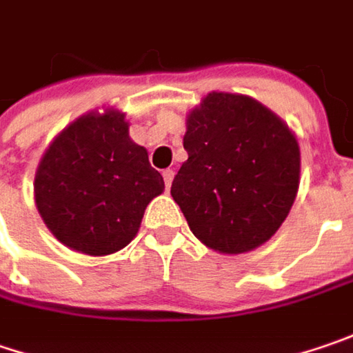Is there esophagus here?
<instances>
[{
  "mask_svg": "<svg viewBox=\"0 0 353 353\" xmlns=\"http://www.w3.org/2000/svg\"><path fill=\"white\" fill-rule=\"evenodd\" d=\"M163 179H165V186L170 188V185H172V179H174V170H172V168L163 170Z\"/></svg>",
  "mask_w": 353,
  "mask_h": 353,
  "instance_id": "esophagus-1",
  "label": "esophagus"
}]
</instances>
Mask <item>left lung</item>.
Wrapping results in <instances>:
<instances>
[{
	"label": "left lung",
	"mask_w": 353,
	"mask_h": 353,
	"mask_svg": "<svg viewBox=\"0 0 353 353\" xmlns=\"http://www.w3.org/2000/svg\"><path fill=\"white\" fill-rule=\"evenodd\" d=\"M188 159L170 194L192 234L226 254L264 244L290 212L300 181V149L290 129L258 101L208 93L190 111Z\"/></svg>",
	"instance_id": "1"
}]
</instances>
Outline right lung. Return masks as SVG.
<instances>
[{
	"label": "right lung",
	"instance_id": "add662e5",
	"mask_svg": "<svg viewBox=\"0 0 353 353\" xmlns=\"http://www.w3.org/2000/svg\"><path fill=\"white\" fill-rule=\"evenodd\" d=\"M163 188L125 115L109 109L81 117L51 143L35 174V204L65 246L103 256L131 242Z\"/></svg>",
	"mask_w": 353,
	"mask_h": 353
}]
</instances>
